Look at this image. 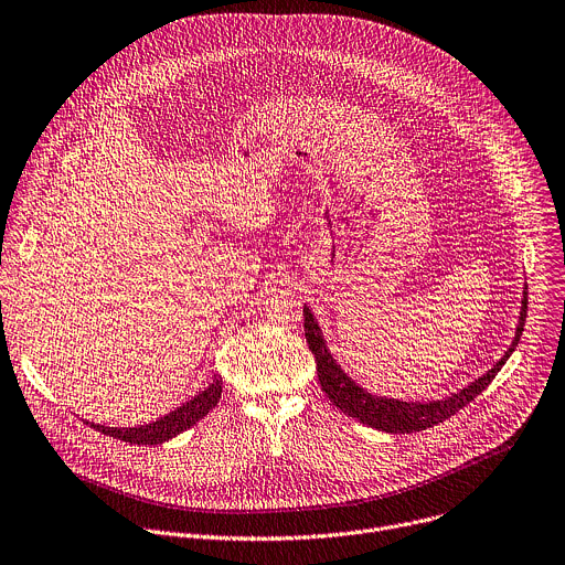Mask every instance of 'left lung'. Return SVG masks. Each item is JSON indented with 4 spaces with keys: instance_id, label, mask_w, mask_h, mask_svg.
Segmentation results:
<instances>
[{
    "instance_id": "1",
    "label": "left lung",
    "mask_w": 565,
    "mask_h": 565,
    "mask_svg": "<svg viewBox=\"0 0 565 565\" xmlns=\"http://www.w3.org/2000/svg\"><path fill=\"white\" fill-rule=\"evenodd\" d=\"M302 317H305V339L307 345L317 359V370H319V382L321 388L326 391L328 399L343 411L345 415L359 419L361 424H367L372 428H380L386 433H415V430H424L430 428L435 424H440L445 419H449L451 415H456L460 408H465L469 402H473L500 372V367L505 365V361L510 359V354L514 352V348L521 341L523 334V326H525V317H527V287L523 291V305H521V319H519V328H516V337L510 345V350L503 354L489 372H484L480 380H476L473 384H469L467 388H462L460 393L447 397V399H437V402H402V399H391V397H377L370 395L367 391H363L361 386H356L348 374L341 370V365L337 363V359L330 354L326 341H323V332L317 323V319L311 317L309 307H302Z\"/></svg>"
}]
</instances>
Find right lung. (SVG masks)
I'll use <instances>...</instances> for the list:
<instances>
[{
  "mask_svg": "<svg viewBox=\"0 0 565 565\" xmlns=\"http://www.w3.org/2000/svg\"><path fill=\"white\" fill-rule=\"evenodd\" d=\"M220 397H222V377L215 374L209 388H204L200 395L181 404L177 411L159 417L157 422L135 426V428H116V426H103V424H92V426L109 437H116V440L130 443V445H161L166 440H172L174 435L183 433L185 428L195 426L202 417H206L217 406Z\"/></svg>",
  "mask_w": 565,
  "mask_h": 565,
  "instance_id": "right-lung-1",
  "label": "right lung"
}]
</instances>
